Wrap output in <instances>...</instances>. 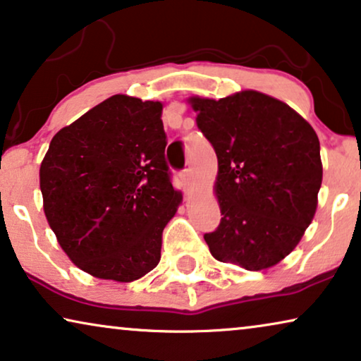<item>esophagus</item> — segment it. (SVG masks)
I'll return each instance as SVG.
<instances>
[{
    "instance_id": "34e87169",
    "label": "esophagus",
    "mask_w": 361,
    "mask_h": 361,
    "mask_svg": "<svg viewBox=\"0 0 361 361\" xmlns=\"http://www.w3.org/2000/svg\"><path fill=\"white\" fill-rule=\"evenodd\" d=\"M180 180L184 187H189L192 184V171L190 169H184L180 172Z\"/></svg>"
}]
</instances>
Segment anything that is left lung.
<instances>
[{
    "mask_svg": "<svg viewBox=\"0 0 361 361\" xmlns=\"http://www.w3.org/2000/svg\"><path fill=\"white\" fill-rule=\"evenodd\" d=\"M190 103L219 159L215 192L224 216L204 235L212 256L248 271L278 264L317 209L322 161L314 128L284 102L255 90Z\"/></svg>",
    "mask_w": 361,
    "mask_h": 361,
    "instance_id": "8db88e82",
    "label": "left lung"
}]
</instances>
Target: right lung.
<instances>
[{"label":"right lung","mask_w":361,"mask_h":361,"mask_svg":"<svg viewBox=\"0 0 361 361\" xmlns=\"http://www.w3.org/2000/svg\"><path fill=\"white\" fill-rule=\"evenodd\" d=\"M161 115V102L113 95L62 128L44 156V214L72 263L95 278L131 283L159 263L182 200Z\"/></svg>","instance_id":"add662e5"}]
</instances>
